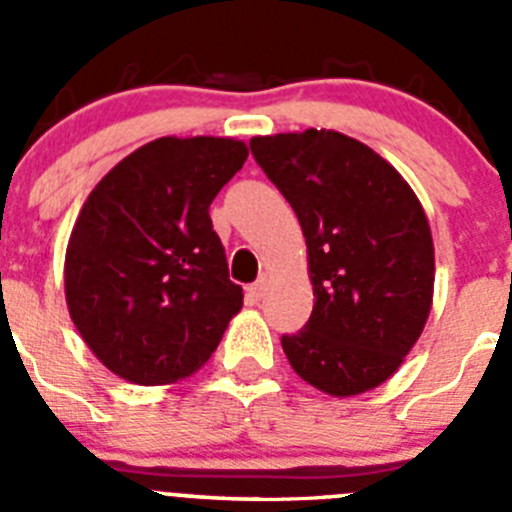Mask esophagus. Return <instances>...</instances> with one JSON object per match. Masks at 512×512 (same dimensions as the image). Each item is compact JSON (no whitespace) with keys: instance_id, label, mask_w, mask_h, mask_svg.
I'll use <instances>...</instances> for the list:
<instances>
[{"instance_id":"34e87169","label":"esophagus","mask_w":512,"mask_h":512,"mask_svg":"<svg viewBox=\"0 0 512 512\" xmlns=\"http://www.w3.org/2000/svg\"><path fill=\"white\" fill-rule=\"evenodd\" d=\"M266 284H269V277H266V274H261V277L251 284V295L253 297H264Z\"/></svg>"}]
</instances>
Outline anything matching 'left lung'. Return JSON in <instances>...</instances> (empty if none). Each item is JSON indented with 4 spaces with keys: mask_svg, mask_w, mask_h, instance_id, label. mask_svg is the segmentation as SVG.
I'll list each match as a JSON object with an SVG mask.
<instances>
[{
    "mask_svg": "<svg viewBox=\"0 0 512 512\" xmlns=\"http://www.w3.org/2000/svg\"><path fill=\"white\" fill-rule=\"evenodd\" d=\"M307 243L315 305L282 336L289 364L333 397L374 390L400 369L433 305V238L410 184L379 153L336 133L251 138Z\"/></svg>",
    "mask_w": 512,
    "mask_h": 512,
    "instance_id": "obj_1",
    "label": "left lung"
}]
</instances>
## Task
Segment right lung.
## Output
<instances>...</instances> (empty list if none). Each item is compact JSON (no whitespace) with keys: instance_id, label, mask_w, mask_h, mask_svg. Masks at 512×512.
Returning <instances> with one entry per match:
<instances>
[{"instance_id":"right-lung-1","label":"right lung","mask_w":512,"mask_h":512,"mask_svg":"<svg viewBox=\"0 0 512 512\" xmlns=\"http://www.w3.org/2000/svg\"><path fill=\"white\" fill-rule=\"evenodd\" d=\"M246 158L233 138L151 140L81 207L63 266L66 305L117 377L146 387L189 377L243 307L210 205Z\"/></svg>"}]
</instances>
